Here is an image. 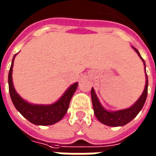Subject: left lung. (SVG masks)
Returning <instances> with one entry per match:
<instances>
[{
	"instance_id": "left-lung-1",
	"label": "left lung",
	"mask_w": 156,
	"mask_h": 156,
	"mask_svg": "<svg viewBox=\"0 0 156 156\" xmlns=\"http://www.w3.org/2000/svg\"><path fill=\"white\" fill-rule=\"evenodd\" d=\"M133 48L135 49V51L137 53V55L143 60L145 66L144 60L141 57L139 52L137 51V49L135 48ZM147 95H148V76L146 74V84H145L144 90L143 92L142 96H140V98L136 101V103L127 109L119 110V111H116V112H108L106 109L103 108L102 106L100 104L98 98H97L96 93H95V90L92 88L91 100L92 104H93V109H94V114L96 115L97 119L101 123L104 124L106 126H125L127 123L131 121L138 114V113L140 112L141 109L143 108V107L144 105L145 101L147 98Z\"/></svg>"
}]
</instances>
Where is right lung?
<instances>
[{"label": "right lung", "instance_id": "1", "mask_svg": "<svg viewBox=\"0 0 156 156\" xmlns=\"http://www.w3.org/2000/svg\"><path fill=\"white\" fill-rule=\"evenodd\" d=\"M12 61L11 67L8 73V86L9 93L11 96L12 101L16 109L22 114L26 119L34 125L39 126H50L55 123L60 121L65 116L67 109L69 108L70 101L73 96L74 92L76 91L78 83H75L68 90L65 92L64 95L61 96L60 100L52 105H32L26 102L20 97L13 88L12 73V66L13 60Z\"/></svg>", "mask_w": 156, "mask_h": 156}]
</instances>
